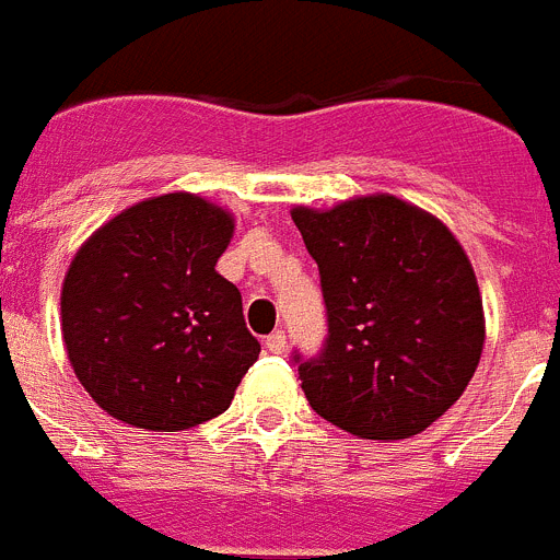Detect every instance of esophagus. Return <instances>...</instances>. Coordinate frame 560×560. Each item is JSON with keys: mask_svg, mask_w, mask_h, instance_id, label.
Wrapping results in <instances>:
<instances>
[{"mask_svg": "<svg viewBox=\"0 0 560 560\" xmlns=\"http://www.w3.org/2000/svg\"><path fill=\"white\" fill-rule=\"evenodd\" d=\"M285 348H289L285 330H275L271 336H266V350H269V353H285Z\"/></svg>", "mask_w": 560, "mask_h": 560, "instance_id": "1", "label": "esophagus"}]
</instances>
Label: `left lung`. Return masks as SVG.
Listing matches in <instances>:
<instances>
[{
	"mask_svg": "<svg viewBox=\"0 0 560 560\" xmlns=\"http://www.w3.org/2000/svg\"><path fill=\"white\" fill-rule=\"evenodd\" d=\"M291 219L319 266L328 316L319 353L291 355L311 409L368 440L432 427L468 387L485 341L457 237L395 196L296 207Z\"/></svg>",
	"mask_w": 560,
	"mask_h": 560,
	"instance_id": "8db88e82",
	"label": "left lung"
}]
</instances>
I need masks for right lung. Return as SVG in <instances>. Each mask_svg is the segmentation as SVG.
I'll return each instance as SVG.
<instances>
[{
  "instance_id": "right-lung-1",
  "label": "right lung",
  "mask_w": 560,
  "mask_h": 560,
  "mask_svg": "<svg viewBox=\"0 0 560 560\" xmlns=\"http://www.w3.org/2000/svg\"><path fill=\"white\" fill-rule=\"evenodd\" d=\"M230 237V212L167 192L81 246L61 291L63 345L112 418L179 432L230 409L260 353L241 291L215 271Z\"/></svg>"
}]
</instances>
